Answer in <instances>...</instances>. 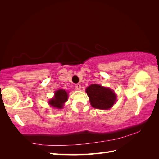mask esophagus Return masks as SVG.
Here are the masks:
<instances>
[{"label": "esophagus", "instance_id": "esophagus-1", "mask_svg": "<svg viewBox=\"0 0 159 159\" xmlns=\"http://www.w3.org/2000/svg\"><path fill=\"white\" fill-rule=\"evenodd\" d=\"M75 88L77 90H80V88H81V85H80V84H79V83L76 84V85H75Z\"/></svg>", "mask_w": 159, "mask_h": 159}]
</instances>
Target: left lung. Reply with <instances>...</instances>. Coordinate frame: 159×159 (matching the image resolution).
Listing matches in <instances>:
<instances>
[{
  "instance_id": "1",
  "label": "left lung",
  "mask_w": 159,
  "mask_h": 159,
  "mask_svg": "<svg viewBox=\"0 0 159 159\" xmlns=\"http://www.w3.org/2000/svg\"><path fill=\"white\" fill-rule=\"evenodd\" d=\"M92 106L96 109H109L116 100V96L112 90L100 85L93 84L86 89Z\"/></svg>"
}]
</instances>
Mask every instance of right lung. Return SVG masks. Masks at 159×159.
Wrapping results in <instances>:
<instances>
[{
	"mask_svg": "<svg viewBox=\"0 0 159 159\" xmlns=\"http://www.w3.org/2000/svg\"><path fill=\"white\" fill-rule=\"evenodd\" d=\"M67 100V93L63 89H59L55 92V96L54 98L49 101V104L54 107L61 109L64 102Z\"/></svg>",
	"mask_w": 159,
	"mask_h": 159,
	"instance_id": "1",
	"label": "right lung"
}]
</instances>
